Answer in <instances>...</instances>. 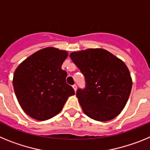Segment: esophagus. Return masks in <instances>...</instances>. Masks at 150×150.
Masks as SVG:
<instances>
[{
	"label": "esophagus",
	"instance_id": "esophagus-1",
	"mask_svg": "<svg viewBox=\"0 0 150 150\" xmlns=\"http://www.w3.org/2000/svg\"><path fill=\"white\" fill-rule=\"evenodd\" d=\"M73 88H74V91H76V88H77V86H76V84L73 85Z\"/></svg>",
	"mask_w": 150,
	"mask_h": 150
}]
</instances>
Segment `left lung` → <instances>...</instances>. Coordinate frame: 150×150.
I'll list each match as a JSON object with an SVG mask.
<instances>
[{"label":"left lung","mask_w":150,"mask_h":150,"mask_svg":"<svg viewBox=\"0 0 150 150\" xmlns=\"http://www.w3.org/2000/svg\"><path fill=\"white\" fill-rule=\"evenodd\" d=\"M84 75L85 88L76 97L85 114L96 121L114 119L126 104L132 87L124 62L103 49H88L70 55Z\"/></svg>","instance_id":"left-lung-1"}]
</instances>
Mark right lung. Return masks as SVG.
Here are the masks:
<instances>
[{
	"label": "right lung",
	"instance_id": "add662e5",
	"mask_svg": "<svg viewBox=\"0 0 150 150\" xmlns=\"http://www.w3.org/2000/svg\"><path fill=\"white\" fill-rule=\"evenodd\" d=\"M67 52L48 47L34 53L21 63L13 76L16 96L26 114L44 121L56 116L68 97L75 94L66 83L62 69Z\"/></svg>",
	"mask_w": 150,
	"mask_h": 150
}]
</instances>
